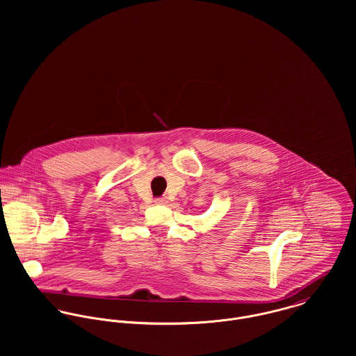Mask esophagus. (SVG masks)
Returning <instances> with one entry per match:
<instances>
[{"label": "esophagus", "instance_id": "1", "mask_svg": "<svg viewBox=\"0 0 356 356\" xmlns=\"http://www.w3.org/2000/svg\"><path fill=\"white\" fill-rule=\"evenodd\" d=\"M154 203L160 204V205H161V204H167V199H165V197H159V199L154 200Z\"/></svg>", "mask_w": 356, "mask_h": 356}]
</instances>
